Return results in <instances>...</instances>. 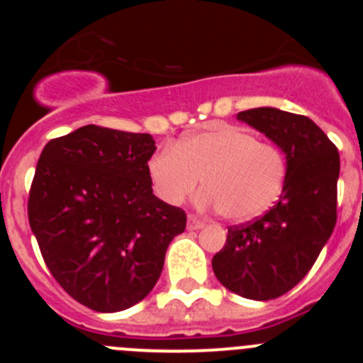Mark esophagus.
<instances>
[{
  "label": "esophagus",
  "mask_w": 363,
  "mask_h": 363,
  "mask_svg": "<svg viewBox=\"0 0 363 363\" xmlns=\"http://www.w3.org/2000/svg\"><path fill=\"white\" fill-rule=\"evenodd\" d=\"M203 226H205V221L203 219H200L199 216H195V214L188 216V228L189 230H200V228H203Z\"/></svg>",
  "instance_id": "obj_1"
}]
</instances>
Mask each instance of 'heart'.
I'll list each match as a JSON object with an SVG mask.
<instances>
[{
	"instance_id": "heart-1",
	"label": "heart",
	"mask_w": 363,
	"mask_h": 363,
	"mask_svg": "<svg viewBox=\"0 0 363 363\" xmlns=\"http://www.w3.org/2000/svg\"><path fill=\"white\" fill-rule=\"evenodd\" d=\"M156 196L179 205L203 177L200 207L219 208L232 221L263 214L279 200L286 181V158L279 147L244 128L214 124L186 135L174 147H161L147 161Z\"/></svg>"
}]
</instances>
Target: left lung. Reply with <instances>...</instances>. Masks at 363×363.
<instances>
[{"label":"left lung","mask_w":363,"mask_h":363,"mask_svg":"<svg viewBox=\"0 0 363 363\" xmlns=\"http://www.w3.org/2000/svg\"><path fill=\"white\" fill-rule=\"evenodd\" d=\"M286 155L279 202L252 221L230 226L212 258L225 288L252 300L284 295L303 279L337 221L339 152L309 117L272 107L237 113Z\"/></svg>","instance_id":"obj_1"}]
</instances>
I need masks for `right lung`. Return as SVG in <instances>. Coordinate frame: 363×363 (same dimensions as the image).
Returning <instances> with one entry per match:
<instances>
[{
  "label": "right lung",
  "mask_w": 363,
  "mask_h": 363,
  "mask_svg": "<svg viewBox=\"0 0 363 363\" xmlns=\"http://www.w3.org/2000/svg\"><path fill=\"white\" fill-rule=\"evenodd\" d=\"M149 133L87 124L52 138L36 163L29 226L67 294L98 313L140 302L158 283L186 212L152 193Z\"/></svg>",
  "instance_id": "obj_1"
}]
</instances>
